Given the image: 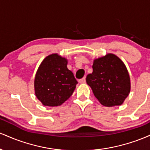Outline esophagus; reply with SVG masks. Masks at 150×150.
<instances>
[{"label": "esophagus", "instance_id": "1", "mask_svg": "<svg viewBox=\"0 0 150 150\" xmlns=\"http://www.w3.org/2000/svg\"><path fill=\"white\" fill-rule=\"evenodd\" d=\"M85 82H86L85 77H83V78H82V79H80V80H79V82H80V83H81V84L85 83Z\"/></svg>", "mask_w": 150, "mask_h": 150}]
</instances>
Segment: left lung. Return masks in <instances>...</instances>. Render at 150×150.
Returning <instances> with one entry per match:
<instances>
[{"label":"left lung","mask_w":150,"mask_h":150,"mask_svg":"<svg viewBox=\"0 0 150 150\" xmlns=\"http://www.w3.org/2000/svg\"><path fill=\"white\" fill-rule=\"evenodd\" d=\"M92 68L86 82L99 102L108 107L123 104L130 91V76L123 62L108 53L94 60Z\"/></svg>","instance_id":"left-lung-1"}]
</instances>
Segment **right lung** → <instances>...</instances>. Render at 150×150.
<instances>
[{
    "label": "right lung",
    "instance_id": "add662e5",
    "mask_svg": "<svg viewBox=\"0 0 150 150\" xmlns=\"http://www.w3.org/2000/svg\"><path fill=\"white\" fill-rule=\"evenodd\" d=\"M67 64L66 58L53 53L39 65L34 79V90L36 97L44 106H60L73 94L77 81Z\"/></svg>",
    "mask_w": 150,
    "mask_h": 150
}]
</instances>
